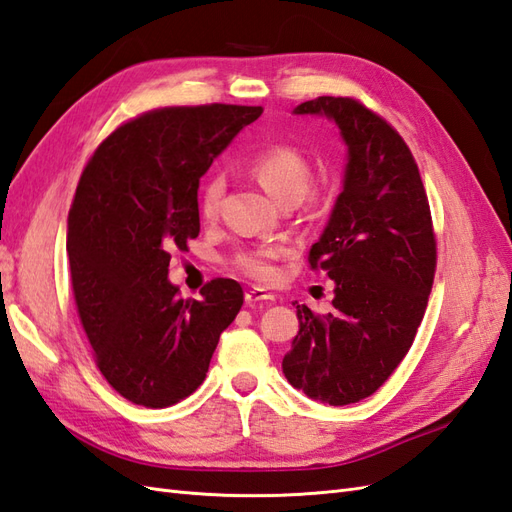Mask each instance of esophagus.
<instances>
[{
	"mask_svg": "<svg viewBox=\"0 0 512 512\" xmlns=\"http://www.w3.org/2000/svg\"><path fill=\"white\" fill-rule=\"evenodd\" d=\"M271 302H276V295L263 289V286H252V289L245 291V304H249V306L271 304Z\"/></svg>",
	"mask_w": 512,
	"mask_h": 512,
	"instance_id": "obj_1",
	"label": "esophagus"
}]
</instances>
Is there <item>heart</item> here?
Here are the masks:
<instances>
[{"mask_svg": "<svg viewBox=\"0 0 512 512\" xmlns=\"http://www.w3.org/2000/svg\"><path fill=\"white\" fill-rule=\"evenodd\" d=\"M252 173L263 186L265 193L284 202L289 197L302 199L308 191L310 184V165L302 152H297L291 145H271L265 152H260L252 162ZM223 195V178L210 176L202 189V213L206 217H213L219 208ZM282 254L278 245H260L254 249H245L234 256V265L239 267L249 278H256L260 282H271L276 278V265L273 260Z\"/></svg>", "mask_w": 512, "mask_h": 512, "instance_id": "1", "label": "heart"}]
</instances>
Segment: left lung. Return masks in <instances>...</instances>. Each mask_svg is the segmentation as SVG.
Here are the masks:
<instances>
[{"mask_svg":"<svg viewBox=\"0 0 512 512\" xmlns=\"http://www.w3.org/2000/svg\"><path fill=\"white\" fill-rule=\"evenodd\" d=\"M293 115L330 119L347 162L308 258L334 282V310L297 306L282 371L310 400L345 406L376 393L415 341L436 265L430 206L402 136L356 99L317 97Z\"/></svg>","mask_w":512,"mask_h":512,"instance_id":"obj_1","label":"left lung"}]
</instances>
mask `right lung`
<instances>
[{"instance_id":"right-lung-1","label":"right lung","mask_w":512,"mask_h":512,"mask_svg":"<svg viewBox=\"0 0 512 512\" xmlns=\"http://www.w3.org/2000/svg\"><path fill=\"white\" fill-rule=\"evenodd\" d=\"M260 112H147L112 132L82 171L67 219L73 295L99 371L134 404L189 397L243 306L241 284L228 278L182 299L167 278L169 252L199 234V178Z\"/></svg>"}]
</instances>
